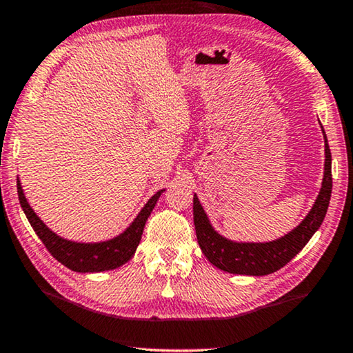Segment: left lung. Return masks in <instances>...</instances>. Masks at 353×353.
Segmentation results:
<instances>
[{
    "mask_svg": "<svg viewBox=\"0 0 353 353\" xmlns=\"http://www.w3.org/2000/svg\"><path fill=\"white\" fill-rule=\"evenodd\" d=\"M325 137V173L319 197L314 203L312 210L307 213L299 226L293 231L285 234L283 237L272 242L264 243H247L232 242L226 237L219 236L208 221L207 213L194 194V226L199 247L205 254L208 261L218 269L229 274L242 275H269L288 264L301 250L305 247L310 237L316 232L320 224L323 223L326 210H328L331 189H333V178H331V151L326 140V134L321 127Z\"/></svg>",
    "mask_w": 353,
    "mask_h": 353,
    "instance_id": "1",
    "label": "left lung"
}]
</instances>
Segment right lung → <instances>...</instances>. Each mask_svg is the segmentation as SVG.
<instances>
[{"instance_id":"1","label":"right lung","mask_w":353,"mask_h":353,"mask_svg":"<svg viewBox=\"0 0 353 353\" xmlns=\"http://www.w3.org/2000/svg\"><path fill=\"white\" fill-rule=\"evenodd\" d=\"M162 192H164V189L157 191L146 202V205L141 208V212L134 219V223L117 237L106 240V242L79 243L57 236V234L50 231L41 221L38 214L30 207L27 199H25L22 185H20L17 178V194L20 205H22L23 213L27 214L28 221L34 229V232H37V236L59 263H62L68 269L74 270V272H103V270L121 268L122 264L129 261L135 254L137 247H139L146 219L151 214Z\"/></svg>"}]
</instances>
